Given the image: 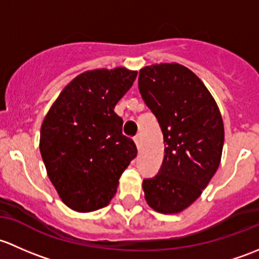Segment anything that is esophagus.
<instances>
[{"mask_svg": "<svg viewBox=\"0 0 259 259\" xmlns=\"http://www.w3.org/2000/svg\"><path fill=\"white\" fill-rule=\"evenodd\" d=\"M135 142H136V146H137V148L140 149L141 148V138H140V136H136V137H135Z\"/></svg>", "mask_w": 259, "mask_h": 259, "instance_id": "1", "label": "esophagus"}]
</instances>
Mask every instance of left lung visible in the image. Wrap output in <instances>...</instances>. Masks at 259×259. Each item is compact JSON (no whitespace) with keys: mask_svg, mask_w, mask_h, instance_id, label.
<instances>
[{"mask_svg":"<svg viewBox=\"0 0 259 259\" xmlns=\"http://www.w3.org/2000/svg\"><path fill=\"white\" fill-rule=\"evenodd\" d=\"M138 89L164 142L158 173L143 180L146 201L157 212L178 213L201 196L220 166L222 117L201 79L178 63L142 68Z\"/></svg>","mask_w":259,"mask_h":259,"instance_id":"8db88e82","label":"left lung"}]
</instances>
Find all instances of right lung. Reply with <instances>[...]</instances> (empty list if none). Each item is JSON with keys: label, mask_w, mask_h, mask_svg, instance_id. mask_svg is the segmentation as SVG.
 Returning a JSON list of instances; mask_svg holds the SVG:
<instances>
[{"label": "right lung", "mask_w": 259, "mask_h": 259, "mask_svg": "<svg viewBox=\"0 0 259 259\" xmlns=\"http://www.w3.org/2000/svg\"><path fill=\"white\" fill-rule=\"evenodd\" d=\"M137 77L123 67L87 71L60 93L41 127L39 151L62 201L78 212L107 206L137 156L113 111Z\"/></svg>", "instance_id": "right-lung-1"}]
</instances>
